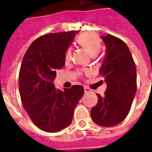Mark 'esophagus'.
I'll list each match as a JSON object with an SVG mask.
<instances>
[{
    "mask_svg": "<svg viewBox=\"0 0 152 152\" xmlns=\"http://www.w3.org/2000/svg\"><path fill=\"white\" fill-rule=\"evenodd\" d=\"M91 90L89 88H88V87H84V93L85 94H88V93H91Z\"/></svg>",
    "mask_w": 152,
    "mask_h": 152,
    "instance_id": "esophagus-1",
    "label": "esophagus"
}]
</instances>
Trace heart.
I'll list each match as a JSON object with an SVG mask.
<instances>
[{
	"mask_svg": "<svg viewBox=\"0 0 152 152\" xmlns=\"http://www.w3.org/2000/svg\"><path fill=\"white\" fill-rule=\"evenodd\" d=\"M77 42L78 45L84 48L92 57H94L100 52L102 48L101 40L99 36L93 33H84L80 34L77 38ZM72 50L71 48H68L64 54L65 61H69L72 58ZM86 75H91L90 70H86Z\"/></svg>",
	"mask_w": 152,
	"mask_h": 152,
	"instance_id": "heart-1",
	"label": "heart"
}]
</instances>
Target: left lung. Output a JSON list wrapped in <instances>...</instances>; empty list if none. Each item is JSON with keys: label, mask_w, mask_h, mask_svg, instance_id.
Masks as SVG:
<instances>
[{"label": "left lung", "mask_w": 152, "mask_h": 152, "mask_svg": "<svg viewBox=\"0 0 152 152\" xmlns=\"http://www.w3.org/2000/svg\"><path fill=\"white\" fill-rule=\"evenodd\" d=\"M102 39L107 50L100 75L105 78L107 90L103 96L96 94L97 104L91 113L95 123L110 127L123 122L129 113L137 89L136 68L123 40L110 34Z\"/></svg>", "instance_id": "obj_1"}]
</instances>
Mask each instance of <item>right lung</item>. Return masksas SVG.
<instances>
[{
  "instance_id": "add662e5",
  "label": "right lung",
  "mask_w": 152,
  "mask_h": 152,
  "mask_svg": "<svg viewBox=\"0 0 152 152\" xmlns=\"http://www.w3.org/2000/svg\"><path fill=\"white\" fill-rule=\"evenodd\" d=\"M78 31L49 33L33 42L25 53L19 73L23 108L39 129L57 132L72 123L74 110L84 94L81 85L56 89V70L64 67V54Z\"/></svg>"
}]
</instances>
